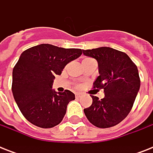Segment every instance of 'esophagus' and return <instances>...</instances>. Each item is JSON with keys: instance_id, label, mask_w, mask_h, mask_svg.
<instances>
[{"instance_id": "esophagus-1", "label": "esophagus", "mask_w": 153, "mask_h": 153, "mask_svg": "<svg viewBox=\"0 0 153 153\" xmlns=\"http://www.w3.org/2000/svg\"><path fill=\"white\" fill-rule=\"evenodd\" d=\"M82 95V94H81V93H76V94H75V97H76V98H80Z\"/></svg>"}]
</instances>
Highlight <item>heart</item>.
I'll list each match as a JSON object with an SVG mask.
<instances>
[{"label":"heart","instance_id":"1","mask_svg":"<svg viewBox=\"0 0 153 153\" xmlns=\"http://www.w3.org/2000/svg\"><path fill=\"white\" fill-rule=\"evenodd\" d=\"M85 59H84V60H85Z\"/></svg>","mask_w":153,"mask_h":153}]
</instances>
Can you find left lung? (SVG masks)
<instances>
[{
  "mask_svg": "<svg viewBox=\"0 0 153 153\" xmlns=\"http://www.w3.org/2000/svg\"><path fill=\"white\" fill-rule=\"evenodd\" d=\"M98 63L99 76L94 88L103 89L105 98L91 96L93 102L84 109L89 121L98 128H109L126 118L132 109L140 89V80L135 63L125 52L102 47L82 50Z\"/></svg>",
  "mask_w": 153,
  "mask_h": 153,
  "instance_id": "obj_1",
  "label": "left lung"
}]
</instances>
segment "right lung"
Returning <instances> with one entry per match:
<instances>
[{
    "instance_id": "obj_1",
    "label": "right lung",
    "mask_w": 153,
    "mask_h": 153,
    "mask_svg": "<svg viewBox=\"0 0 153 153\" xmlns=\"http://www.w3.org/2000/svg\"><path fill=\"white\" fill-rule=\"evenodd\" d=\"M81 55V49L48 44L30 48L20 55L13 71L12 91L20 112L29 122L48 128L62 121L67 105L75 97L68 90L56 92L53 82L67 63Z\"/></svg>"
}]
</instances>
